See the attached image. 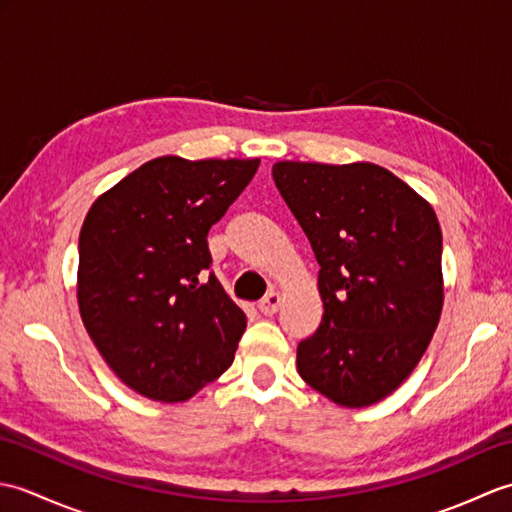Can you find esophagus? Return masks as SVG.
Instances as JSON below:
<instances>
[{"label":"esophagus","instance_id":"esophagus-1","mask_svg":"<svg viewBox=\"0 0 512 512\" xmlns=\"http://www.w3.org/2000/svg\"><path fill=\"white\" fill-rule=\"evenodd\" d=\"M257 308H259V312L266 314V317H268V314H275L281 308V295L277 290H270L268 295L262 301H259Z\"/></svg>","mask_w":512,"mask_h":512}]
</instances>
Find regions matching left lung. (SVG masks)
Here are the masks:
<instances>
[{"label": "left lung", "mask_w": 512, "mask_h": 512, "mask_svg": "<svg viewBox=\"0 0 512 512\" xmlns=\"http://www.w3.org/2000/svg\"><path fill=\"white\" fill-rule=\"evenodd\" d=\"M319 262L323 319L297 347L306 383L361 409L396 391L438 328L442 231L431 204L372 165H273Z\"/></svg>", "instance_id": "1"}]
</instances>
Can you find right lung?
Instances as JSON below:
<instances>
[{"instance_id": "1", "label": "right lung", "mask_w": 512, "mask_h": 512, "mask_svg": "<svg viewBox=\"0 0 512 512\" xmlns=\"http://www.w3.org/2000/svg\"><path fill=\"white\" fill-rule=\"evenodd\" d=\"M257 167L154 158L85 215L81 319L112 372L145 398L187 400L233 363L246 314L209 273L206 235Z\"/></svg>"}]
</instances>
